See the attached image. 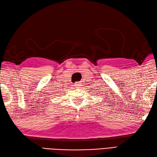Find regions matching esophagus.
Masks as SVG:
<instances>
[{"instance_id": "obj_1", "label": "esophagus", "mask_w": 157, "mask_h": 157, "mask_svg": "<svg viewBox=\"0 0 157 157\" xmlns=\"http://www.w3.org/2000/svg\"><path fill=\"white\" fill-rule=\"evenodd\" d=\"M82 81H78V82H75L74 84L75 85L74 86H75L77 88H80V86H81L82 85Z\"/></svg>"}]
</instances>
